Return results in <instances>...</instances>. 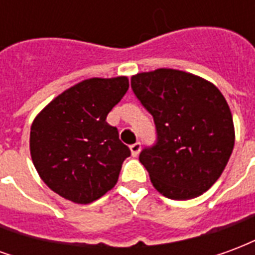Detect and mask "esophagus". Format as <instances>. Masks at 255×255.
<instances>
[{"label": "esophagus", "instance_id": "obj_1", "mask_svg": "<svg viewBox=\"0 0 255 255\" xmlns=\"http://www.w3.org/2000/svg\"><path fill=\"white\" fill-rule=\"evenodd\" d=\"M129 150H131V154H132V157H136V155L139 154V151H140V143L136 142V143L131 144V146H129Z\"/></svg>", "mask_w": 255, "mask_h": 255}]
</instances>
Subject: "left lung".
<instances>
[{"mask_svg": "<svg viewBox=\"0 0 255 255\" xmlns=\"http://www.w3.org/2000/svg\"><path fill=\"white\" fill-rule=\"evenodd\" d=\"M131 87L154 119L157 143L139 155L154 188L180 201L202 195L221 176L235 144L224 95L206 79L171 68L136 73Z\"/></svg>", "mask_w": 255, "mask_h": 255, "instance_id": "8db88e82", "label": "left lung"}]
</instances>
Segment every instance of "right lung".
I'll return each instance as SVG.
<instances>
[{
    "instance_id": "obj_1",
    "label": "right lung",
    "mask_w": 255,
    "mask_h": 255,
    "mask_svg": "<svg viewBox=\"0 0 255 255\" xmlns=\"http://www.w3.org/2000/svg\"><path fill=\"white\" fill-rule=\"evenodd\" d=\"M128 87L127 76L86 79L57 95L34 119L31 158L45 184L60 197L86 205L116 186L131 151L106 116Z\"/></svg>"
}]
</instances>
